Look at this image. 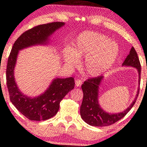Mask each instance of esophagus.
Listing matches in <instances>:
<instances>
[{"mask_svg":"<svg viewBox=\"0 0 147 147\" xmlns=\"http://www.w3.org/2000/svg\"><path fill=\"white\" fill-rule=\"evenodd\" d=\"M82 83H83V82H82L81 80H80V79L76 80V81H75L76 86H77V87L80 86H81V85H82Z\"/></svg>","mask_w":147,"mask_h":147,"instance_id":"1","label":"esophagus"}]
</instances>
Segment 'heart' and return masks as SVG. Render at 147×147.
<instances>
[{
	"mask_svg": "<svg viewBox=\"0 0 147 147\" xmlns=\"http://www.w3.org/2000/svg\"><path fill=\"white\" fill-rule=\"evenodd\" d=\"M119 54V47L107 36L93 31H85L77 37L73 48L64 51L66 64L74 67L78 59L86 57L83 69L88 76L97 77L113 67Z\"/></svg>",
	"mask_w": 147,
	"mask_h": 147,
	"instance_id": "heart-1",
	"label": "heart"
}]
</instances>
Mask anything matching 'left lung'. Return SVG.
Returning <instances> with one entry per match:
<instances>
[{
    "mask_svg": "<svg viewBox=\"0 0 147 147\" xmlns=\"http://www.w3.org/2000/svg\"><path fill=\"white\" fill-rule=\"evenodd\" d=\"M122 67H133L137 71L139 86L135 99L124 111L115 113L106 111L101 107L99 103V87L104 79V76H100L97 78L87 80L81 86L83 92V99L80 110V116L86 123L94 127L110 125L123 118L135 105L140 90L141 65L136 51L133 47H132L129 55L122 64Z\"/></svg>",
    "mask_w": 147,
    "mask_h": 147,
    "instance_id": "1",
    "label": "left lung"
}]
</instances>
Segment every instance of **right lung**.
<instances>
[{
    "mask_svg": "<svg viewBox=\"0 0 147 147\" xmlns=\"http://www.w3.org/2000/svg\"><path fill=\"white\" fill-rule=\"evenodd\" d=\"M65 25L64 22H52L38 25L23 33L14 43L7 60L6 81L12 105L22 114L31 121H45L57 113L59 103L75 86L74 78L53 79L47 89L39 95L30 97L24 94L17 86L15 68L20 50L36 46L48 45L50 38L57 30Z\"/></svg>",
    "mask_w": 147,
    "mask_h": 147,
    "instance_id": "obj_1",
    "label": "right lung"
}]
</instances>
